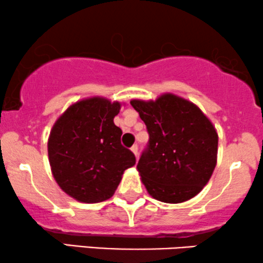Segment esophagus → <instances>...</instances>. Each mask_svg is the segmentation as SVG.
Wrapping results in <instances>:
<instances>
[{
  "label": "esophagus",
  "mask_w": 263,
  "mask_h": 263,
  "mask_svg": "<svg viewBox=\"0 0 263 263\" xmlns=\"http://www.w3.org/2000/svg\"><path fill=\"white\" fill-rule=\"evenodd\" d=\"M131 151H132V153H134V154L136 155V158H137V156H138V145H137V144L132 145Z\"/></svg>",
  "instance_id": "1"
}]
</instances>
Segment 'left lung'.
<instances>
[{
  "label": "left lung",
  "instance_id": "1",
  "mask_svg": "<svg viewBox=\"0 0 263 263\" xmlns=\"http://www.w3.org/2000/svg\"><path fill=\"white\" fill-rule=\"evenodd\" d=\"M149 134L137 170L156 200L187 201L201 192L217 162L215 126L194 103L172 93L155 101L132 99Z\"/></svg>",
  "mask_w": 263,
  "mask_h": 263
}]
</instances>
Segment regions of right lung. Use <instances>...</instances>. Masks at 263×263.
Returning <instances> with one entry per match:
<instances>
[{
    "mask_svg": "<svg viewBox=\"0 0 263 263\" xmlns=\"http://www.w3.org/2000/svg\"><path fill=\"white\" fill-rule=\"evenodd\" d=\"M120 108L121 103L103 97L82 99L53 125L47 145L53 177L78 201L93 204L111 198L124 171L136 164L114 124Z\"/></svg>",
    "mask_w": 263,
    "mask_h": 263,
    "instance_id": "right-lung-1",
    "label": "right lung"
}]
</instances>
